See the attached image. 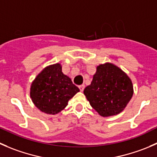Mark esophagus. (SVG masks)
Returning <instances> with one entry per match:
<instances>
[{
    "label": "esophagus",
    "instance_id": "34e87169",
    "mask_svg": "<svg viewBox=\"0 0 157 157\" xmlns=\"http://www.w3.org/2000/svg\"><path fill=\"white\" fill-rule=\"evenodd\" d=\"M85 85H79L78 88H79V89H80L81 91H83L84 89H85Z\"/></svg>",
    "mask_w": 157,
    "mask_h": 157
}]
</instances>
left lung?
I'll use <instances>...</instances> for the list:
<instances>
[{
  "mask_svg": "<svg viewBox=\"0 0 157 157\" xmlns=\"http://www.w3.org/2000/svg\"><path fill=\"white\" fill-rule=\"evenodd\" d=\"M133 94L131 78L120 68L110 63L97 66L91 85L84 90L91 106L102 117L120 114Z\"/></svg>",
  "mask_w": 157,
  "mask_h": 157,
  "instance_id": "8db88e82",
  "label": "left lung"
}]
</instances>
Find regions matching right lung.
Wrapping results in <instances>:
<instances>
[{
  "instance_id": "add662e5",
  "label": "right lung",
  "mask_w": 157,
  "mask_h": 157,
  "mask_svg": "<svg viewBox=\"0 0 157 157\" xmlns=\"http://www.w3.org/2000/svg\"><path fill=\"white\" fill-rule=\"evenodd\" d=\"M79 91L72 80L62 72L59 63L50 65L41 71L33 81L30 98L33 103L42 112L58 114L69 101Z\"/></svg>"
}]
</instances>
